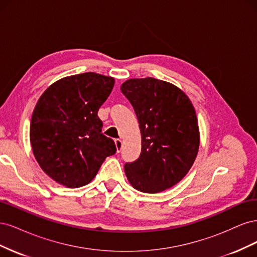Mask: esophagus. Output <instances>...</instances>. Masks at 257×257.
<instances>
[{
    "instance_id": "1",
    "label": "esophagus",
    "mask_w": 257,
    "mask_h": 257,
    "mask_svg": "<svg viewBox=\"0 0 257 257\" xmlns=\"http://www.w3.org/2000/svg\"><path fill=\"white\" fill-rule=\"evenodd\" d=\"M114 144H115V148H116V152H120L121 148H122V141L121 139H115Z\"/></svg>"
}]
</instances>
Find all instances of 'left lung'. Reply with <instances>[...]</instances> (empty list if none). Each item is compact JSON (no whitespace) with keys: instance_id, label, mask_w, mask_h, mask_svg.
<instances>
[{"instance_id":"8db88e82","label":"left lung","mask_w":257,"mask_h":257,"mask_svg":"<svg viewBox=\"0 0 257 257\" xmlns=\"http://www.w3.org/2000/svg\"><path fill=\"white\" fill-rule=\"evenodd\" d=\"M121 91L136 112L142 153L124 166L137 191L155 194L180 182L194 164L199 148V127L189 96L177 85L151 78H132Z\"/></svg>"}]
</instances>
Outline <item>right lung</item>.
Listing matches in <instances>:
<instances>
[{"mask_svg":"<svg viewBox=\"0 0 257 257\" xmlns=\"http://www.w3.org/2000/svg\"><path fill=\"white\" fill-rule=\"evenodd\" d=\"M113 84V77L83 73L53 82L38 98L30 142L38 165L59 184H88L105 159L115 153L114 142L102 134L97 115Z\"/></svg>","mask_w":257,"mask_h":257,"instance_id":"1","label":"right lung"}]
</instances>
